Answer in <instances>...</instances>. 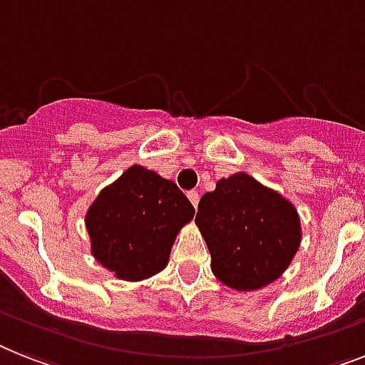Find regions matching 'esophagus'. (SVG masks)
<instances>
[{"instance_id":"obj_1","label":"esophagus","mask_w":365,"mask_h":365,"mask_svg":"<svg viewBox=\"0 0 365 365\" xmlns=\"http://www.w3.org/2000/svg\"><path fill=\"white\" fill-rule=\"evenodd\" d=\"M186 195H188L190 203L194 205V207H197V203H200V194H197L195 190H190V192Z\"/></svg>"}]
</instances>
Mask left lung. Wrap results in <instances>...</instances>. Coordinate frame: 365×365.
I'll return each mask as SVG.
<instances>
[{
    "label": "left lung",
    "mask_w": 365,
    "mask_h": 365,
    "mask_svg": "<svg viewBox=\"0 0 365 365\" xmlns=\"http://www.w3.org/2000/svg\"><path fill=\"white\" fill-rule=\"evenodd\" d=\"M195 225L210 252L212 274L242 293L276 282L302 242L297 207L244 171L203 194Z\"/></svg>",
    "instance_id": "8db88e82"
}]
</instances>
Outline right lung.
<instances>
[{
  "label": "right lung",
  "mask_w": 365,
  "mask_h": 365,
  "mask_svg": "<svg viewBox=\"0 0 365 365\" xmlns=\"http://www.w3.org/2000/svg\"><path fill=\"white\" fill-rule=\"evenodd\" d=\"M194 215L173 180L134 164L87 209L91 255L115 278L143 282L168 267L177 235Z\"/></svg>",
  "instance_id": "right-lung-1"
}]
</instances>
